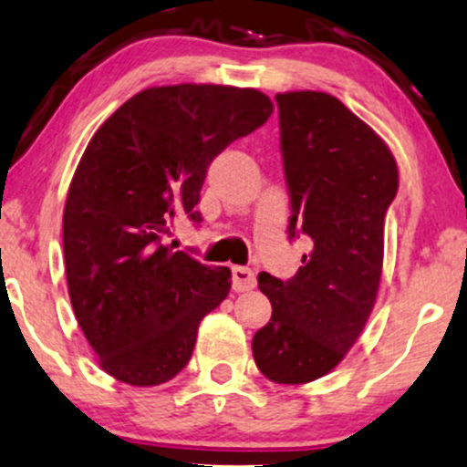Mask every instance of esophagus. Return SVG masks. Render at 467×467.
I'll return each instance as SVG.
<instances>
[{
  "instance_id": "34e87169",
  "label": "esophagus",
  "mask_w": 467,
  "mask_h": 467,
  "mask_svg": "<svg viewBox=\"0 0 467 467\" xmlns=\"http://www.w3.org/2000/svg\"><path fill=\"white\" fill-rule=\"evenodd\" d=\"M256 286V275L247 267H233V288L237 293L252 291Z\"/></svg>"
}]
</instances>
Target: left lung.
<instances>
[{
    "instance_id": "8db88e82",
    "label": "left lung",
    "mask_w": 467,
    "mask_h": 467,
    "mask_svg": "<svg viewBox=\"0 0 467 467\" xmlns=\"http://www.w3.org/2000/svg\"><path fill=\"white\" fill-rule=\"evenodd\" d=\"M275 101L288 234H306L310 252L291 280L258 275L274 312L252 353L267 379L299 386L334 370L373 312L399 168L386 141L332 94L280 92Z\"/></svg>"
}]
</instances>
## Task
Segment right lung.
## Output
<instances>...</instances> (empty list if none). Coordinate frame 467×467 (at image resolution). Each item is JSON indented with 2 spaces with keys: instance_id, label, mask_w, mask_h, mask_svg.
I'll use <instances>...</instances> for the list:
<instances>
[{
  "instance_id": "right-lung-1",
  "label": "right lung",
  "mask_w": 467,
  "mask_h": 467,
  "mask_svg": "<svg viewBox=\"0 0 467 467\" xmlns=\"http://www.w3.org/2000/svg\"><path fill=\"white\" fill-rule=\"evenodd\" d=\"M274 114L254 88H146L88 141L64 206L68 297L105 373L129 386L170 381L190 362L200 321L230 291L228 267L163 245L196 204L211 161Z\"/></svg>"
}]
</instances>
